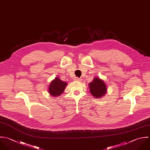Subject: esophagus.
Here are the masks:
<instances>
[{
  "instance_id": "34e87169",
  "label": "esophagus",
  "mask_w": 150,
  "mask_h": 150,
  "mask_svg": "<svg viewBox=\"0 0 150 150\" xmlns=\"http://www.w3.org/2000/svg\"><path fill=\"white\" fill-rule=\"evenodd\" d=\"M74 81H79V82H80V81H81V79H79V78H78L77 77H75L74 78Z\"/></svg>"
}]
</instances>
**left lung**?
<instances>
[{"label":"left lung","instance_id":"1","mask_svg":"<svg viewBox=\"0 0 150 150\" xmlns=\"http://www.w3.org/2000/svg\"><path fill=\"white\" fill-rule=\"evenodd\" d=\"M89 88L91 95L96 99L101 98L105 96L108 90L105 82L98 76L95 77L92 82L89 83Z\"/></svg>","mask_w":150,"mask_h":150}]
</instances>
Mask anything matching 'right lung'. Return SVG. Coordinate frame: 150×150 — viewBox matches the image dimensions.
Here are the masks:
<instances>
[{
  "label": "right lung",
  "mask_w": 150,
  "mask_h": 150,
  "mask_svg": "<svg viewBox=\"0 0 150 150\" xmlns=\"http://www.w3.org/2000/svg\"><path fill=\"white\" fill-rule=\"evenodd\" d=\"M68 83L61 80L58 77H56L52 80L48 88V93L53 97H57L61 95L64 91Z\"/></svg>",
  "instance_id": "obj_1"
}]
</instances>
